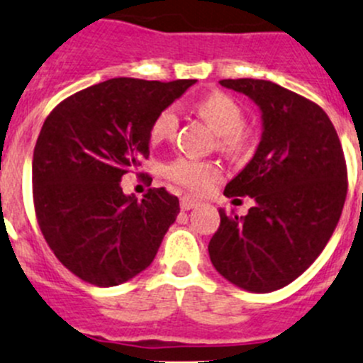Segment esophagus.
Here are the masks:
<instances>
[{
	"mask_svg": "<svg viewBox=\"0 0 363 363\" xmlns=\"http://www.w3.org/2000/svg\"><path fill=\"white\" fill-rule=\"evenodd\" d=\"M180 206H182V210H183V211L192 210V208H196V206H197V199H194V197H189V196L182 197Z\"/></svg>",
	"mask_w": 363,
	"mask_h": 363,
	"instance_id": "1",
	"label": "esophagus"
}]
</instances>
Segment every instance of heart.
Here are the masks:
<instances>
[{
  "instance_id": "1",
  "label": "heart",
  "mask_w": 363,
  "mask_h": 363,
  "mask_svg": "<svg viewBox=\"0 0 363 363\" xmlns=\"http://www.w3.org/2000/svg\"><path fill=\"white\" fill-rule=\"evenodd\" d=\"M196 109L211 128L217 132V145L222 152L240 155L252 145V132L243 125L245 114L243 107L233 96L215 91L203 96L196 104ZM178 128V114L173 107L160 111L150 127V139L162 143L169 139ZM167 180L192 192H203L213 182L220 178L222 171L217 164L208 160H196L190 157H180L164 167Z\"/></svg>"
}]
</instances>
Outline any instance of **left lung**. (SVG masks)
<instances>
[{
    "label": "left lung",
    "mask_w": 363,
    "mask_h": 363,
    "mask_svg": "<svg viewBox=\"0 0 363 363\" xmlns=\"http://www.w3.org/2000/svg\"><path fill=\"white\" fill-rule=\"evenodd\" d=\"M218 82L259 106L263 138L224 189L256 204L245 217L220 208L208 252L229 282L270 293L300 277L335 231L347 194L346 159L332 121L312 100L263 79Z\"/></svg>",
    "instance_id": "left-lung-1"
}]
</instances>
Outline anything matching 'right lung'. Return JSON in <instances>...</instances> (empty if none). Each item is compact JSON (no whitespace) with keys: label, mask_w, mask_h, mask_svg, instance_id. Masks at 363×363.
Listing matches in <instances>:
<instances>
[{"label":"right lung","mask_w":363,"mask_h":363,"mask_svg":"<svg viewBox=\"0 0 363 363\" xmlns=\"http://www.w3.org/2000/svg\"><path fill=\"white\" fill-rule=\"evenodd\" d=\"M194 82L109 79L45 118L33 152L35 215L49 249L84 282L109 288L135 277L177 220L180 203L164 186L138 201L120 182L145 177L153 120Z\"/></svg>","instance_id":"right-lung-1"}]
</instances>
